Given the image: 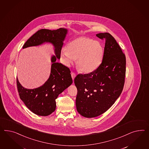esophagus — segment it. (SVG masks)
Here are the masks:
<instances>
[{
  "label": "esophagus",
  "mask_w": 149,
  "mask_h": 149,
  "mask_svg": "<svg viewBox=\"0 0 149 149\" xmlns=\"http://www.w3.org/2000/svg\"><path fill=\"white\" fill-rule=\"evenodd\" d=\"M76 74L75 72H72L71 73V75H72V80H74V79H75V77H76Z\"/></svg>",
  "instance_id": "1"
}]
</instances>
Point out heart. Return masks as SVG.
<instances>
[{
    "label": "heart",
    "instance_id": "b5f03b06",
    "mask_svg": "<svg viewBox=\"0 0 149 149\" xmlns=\"http://www.w3.org/2000/svg\"><path fill=\"white\" fill-rule=\"evenodd\" d=\"M104 49L97 41L88 37H79L69 42L67 49H62L61 59L69 66L77 59V67L80 72H91L101 63Z\"/></svg>",
    "mask_w": 149,
    "mask_h": 149
}]
</instances>
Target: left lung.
Segmentation results:
<instances>
[{
	"label": "left lung",
	"instance_id": "1",
	"mask_svg": "<svg viewBox=\"0 0 149 149\" xmlns=\"http://www.w3.org/2000/svg\"><path fill=\"white\" fill-rule=\"evenodd\" d=\"M97 36L105 40L101 63L92 72L78 74L74 79L77 111L86 118L107 111L120 96L125 83L126 57L119 45L107 32Z\"/></svg>",
	"mask_w": 149,
	"mask_h": 149
}]
</instances>
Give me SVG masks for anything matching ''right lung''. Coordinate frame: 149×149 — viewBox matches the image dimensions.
I'll list each match as a JSON object with an SVG mask.
<instances>
[{"instance_id": "1", "label": "right lung", "mask_w": 149, "mask_h": 149, "mask_svg": "<svg viewBox=\"0 0 149 149\" xmlns=\"http://www.w3.org/2000/svg\"><path fill=\"white\" fill-rule=\"evenodd\" d=\"M67 33L64 28L50 30L40 29L25 43L23 48L40 45L44 42L52 43L55 47L56 56L52 57L51 72L48 80L38 88H25L17 78V86L20 99L31 112L40 116H47L55 111L58 95L72 84L70 70L67 67L56 62L61 57L63 41Z\"/></svg>"}]
</instances>
